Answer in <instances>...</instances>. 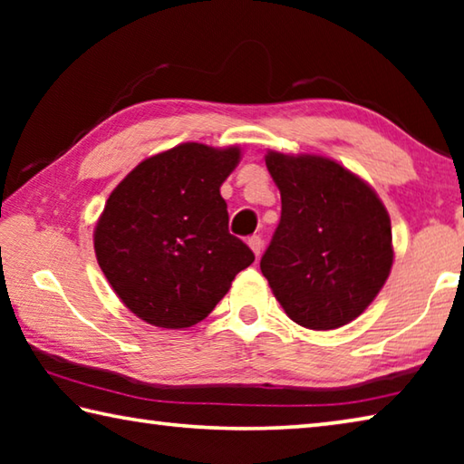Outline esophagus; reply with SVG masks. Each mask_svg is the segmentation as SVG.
Returning a JSON list of instances; mask_svg holds the SVG:
<instances>
[{"instance_id": "esophagus-1", "label": "esophagus", "mask_w": 464, "mask_h": 464, "mask_svg": "<svg viewBox=\"0 0 464 464\" xmlns=\"http://www.w3.org/2000/svg\"><path fill=\"white\" fill-rule=\"evenodd\" d=\"M247 243H249L251 251H254V254H256V257H260L262 249H264V239L260 237V235H254V237H249Z\"/></svg>"}]
</instances>
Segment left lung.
I'll return each instance as SVG.
<instances>
[{
	"mask_svg": "<svg viewBox=\"0 0 464 464\" xmlns=\"http://www.w3.org/2000/svg\"><path fill=\"white\" fill-rule=\"evenodd\" d=\"M282 213L260 268L295 324L325 332L354 321L392 266L391 218L379 196L321 155L268 151Z\"/></svg>",
	"mask_w": 464,
	"mask_h": 464,
	"instance_id": "obj_1",
	"label": "left lung"
}]
</instances>
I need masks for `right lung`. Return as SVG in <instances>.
Segmentation results:
<instances>
[{
    "label": "right lung",
    "mask_w": 464,
    "mask_h": 464,
    "mask_svg": "<svg viewBox=\"0 0 464 464\" xmlns=\"http://www.w3.org/2000/svg\"><path fill=\"white\" fill-rule=\"evenodd\" d=\"M237 147L182 143L140 161L106 200L93 231L102 272L147 324L192 327L256 260L229 233L221 184Z\"/></svg>",
    "instance_id": "1"
}]
</instances>
